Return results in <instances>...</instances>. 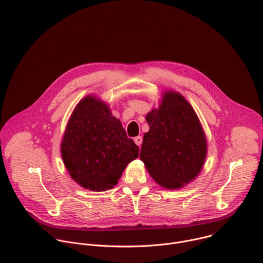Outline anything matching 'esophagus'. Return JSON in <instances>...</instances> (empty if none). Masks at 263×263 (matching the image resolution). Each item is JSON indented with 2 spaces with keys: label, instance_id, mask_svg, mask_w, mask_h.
Instances as JSON below:
<instances>
[{
  "label": "esophagus",
  "instance_id": "obj_1",
  "mask_svg": "<svg viewBox=\"0 0 263 263\" xmlns=\"http://www.w3.org/2000/svg\"><path fill=\"white\" fill-rule=\"evenodd\" d=\"M134 141H135V143L140 147L141 145H142V142H143V138L141 137V136H138V137H136L135 139H134Z\"/></svg>",
  "mask_w": 263,
  "mask_h": 263
}]
</instances>
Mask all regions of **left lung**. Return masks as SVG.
<instances>
[{
  "label": "left lung",
  "mask_w": 263,
  "mask_h": 263,
  "mask_svg": "<svg viewBox=\"0 0 263 263\" xmlns=\"http://www.w3.org/2000/svg\"><path fill=\"white\" fill-rule=\"evenodd\" d=\"M140 159L150 176L163 187L176 190L194 180L203 168L206 137L189 101L175 91H166L159 109L146 116Z\"/></svg>",
  "instance_id": "1"
}]
</instances>
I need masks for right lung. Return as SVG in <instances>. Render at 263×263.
Here are the masks:
<instances>
[{"label": "right lung", "mask_w": 263, "mask_h": 263, "mask_svg": "<svg viewBox=\"0 0 263 263\" xmlns=\"http://www.w3.org/2000/svg\"><path fill=\"white\" fill-rule=\"evenodd\" d=\"M70 177L84 189L101 192L114 187L125 167L139 156L120 120L107 103L88 95L74 108L61 143Z\"/></svg>", "instance_id": "right-lung-1"}]
</instances>
